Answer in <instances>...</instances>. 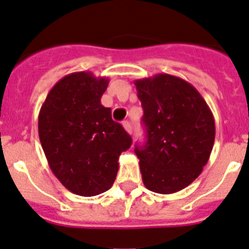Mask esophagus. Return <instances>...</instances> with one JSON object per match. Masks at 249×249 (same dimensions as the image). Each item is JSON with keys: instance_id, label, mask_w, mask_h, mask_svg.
<instances>
[{"instance_id": "34e87169", "label": "esophagus", "mask_w": 249, "mask_h": 249, "mask_svg": "<svg viewBox=\"0 0 249 249\" xmlns=\"http://www.w3.org/2000/svg\"><path fill=\"white\" fill-rule=\"evenodd\" d=\"M123 126H124V129L126 130L127 133L131 134L133 133V126H131V124H130V122H127V120H125V122H123Z\"/></svg>"}]
</instances>
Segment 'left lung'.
Returning a JSON list of instances; mask_svg holds the SVG:
<instances>
[{
  "label": "left lung",
  "instance_id": "1",
  "mask_svg": "<svg viewBox=\"0 0 249 249\" xmlns=\"http://www.w3.org/2000/svg\"><path fill=\"white\" fill-rule=\"evenodd\" d=\"M144 109L146 142L135 146L145 187L174 194L194 182L207 163L214 142L213 114L186 80L156 74L135 80Z\"/></svg>",
  "mask_w": 249,
  "mask_h": 249
}]
</instances>
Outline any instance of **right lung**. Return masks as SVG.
I'll list each match as a JSON object with an SVG mask.
<instances>
[{"label": "right lung", "mask_w": 249, "mask_h": 249, "mask_svg": "<svg viewBox=\"0 0 249 249\" xmlns=\"http://www.w3.org/2000/svg\"><path fill=\"white\" fill-rule=\"evenodd\" d=\"M108 78L75 71L51 89L38 115V134L49 167L69 191L84 197L108 191L119 156L131 138L100 99Z\"/></svg>", "instance_id": "add662e5"}]
</instances>
